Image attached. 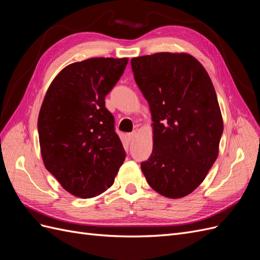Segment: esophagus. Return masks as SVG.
Wrapping results in <instances>:
<instances>
[{
	"mask_svg": "<svg viewBox=\"0 0 260 260\" xmlns=\"http://www.w3.org/2000/svg\"><path fill=\"white\" fill-rule=\"evenodd\" d=\"M137 131H133V132H130L128 133V139L131 141V140H135L137 138Z\"/></svg>",
	"mask_w": 260,
	"mask_h": 260,
	"instance_id": "1",
	"label": "esophagus"
}]
</instances>
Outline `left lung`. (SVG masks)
<instances>
[{"label":"left lung","mask_w":260,"mask_h":260,"mask_svg":"<svg viewBox=\"0 0 260 260\" xmlns=\"http://www.w3.org/2000/svg\"><path fill=\"white\" fill-rule=\"evenodd\" d=\"M131 67L153 121V152L141 169L157 193L184 198L218 157L223 121L214 85L201 62L186 53L135 57Z\"/></svg>","instance_id":"1"}]
</instances>
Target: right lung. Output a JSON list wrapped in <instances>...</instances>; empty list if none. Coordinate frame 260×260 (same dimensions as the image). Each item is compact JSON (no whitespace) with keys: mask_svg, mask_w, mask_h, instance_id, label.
I'll use <instances>...</instances> for the list:
<instances>
[{"mask_svg":"<svg viewBox=\"0 0 260 260\" xmlns=\"http://www.w3.org/2000/svg\"><path fill=\"white\" fill-rule=\"evenodd\" d=\"M128 58L94 57L65 67L49 86L38 118L45 168L67 192L91 199L115 181L125 158L105 96Z\"/></svg>","mask_w":260,"mask_h":260,"instance_id":"add662e5","label":"right lung"}]
</instances>
